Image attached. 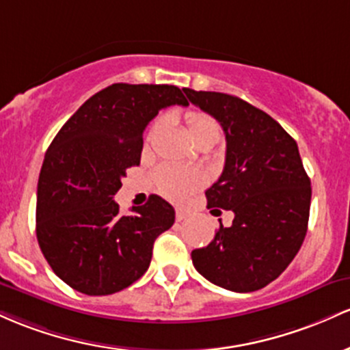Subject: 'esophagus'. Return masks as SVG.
<instances>
[{
  "mask_svg": "<svg viewBox=\"0 0 350 350\" xmlns=\"http://www.w3.org/2000/svg\"><path fill=\"white\" fill-rule=\"evenodd\" d=\"M187 217H188V211L182 210V208H176V213H175L176 221H183V219H185Z\"/></svg>",
  "mask_w": 350,
  "mask_h": 350,
  "instance_id": "34e87169",
  "label": "esophagus"
}]
</instances>
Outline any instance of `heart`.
<instances>
[{
    "label": "heart",
    "instance_id": "1",
    "mask_svg": "<svg viewBox=\"0 0 350 350\" xmlns=\"http://www.w3.org/2000/svg\"><path fill=\"white\" fill-rule=\"evenodd\" d=\"M188 135L191 140L198 145L210 144L213 145L221 135V127H219L218 120L208 116L205 112H188L185 117ZM159 124H154L148 131V139H152ZM155 182L159 190L162 191L168 198H185L196 188H200L205 183V175L203 172L195 170V168H183V167H174V165H163L157 170Z\"/></svg>",
    "mask_w": 350,
    "mask_h": 350
}]
</instances>
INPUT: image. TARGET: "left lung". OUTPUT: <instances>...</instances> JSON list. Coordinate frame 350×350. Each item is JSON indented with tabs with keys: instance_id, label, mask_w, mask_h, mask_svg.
Instances as JSON below:
<instances>
[{
	"instance_id": "obj_1",
	"label": "left lung",
	"mask_w": 350,
	"mask_h": 350,
	"mask_svg": "<svg viewBox=\"0 0 350 350\" xmlns=\"http://www.w3.org/2000/svg\"><path fill=\"white\" fill-rule=\"evenodd\" d=\"M183 92L221 124L225 168L205 195L213 215L221 213L218 207L234 213L233 225L219 221L210 245L191 251V261L219 288L258 291L288 268L304 241L311 180L296 140L268 113L230 94Z\"/></svg>"
}]
</instances>
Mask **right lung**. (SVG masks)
<instances>
[{
    "instance_id": "1",
    "label": "right lung",
    "mask_w": 350,
    "mask_h": 350,
    "mask_svg": "<svg viewBox=\"0 0 350 350\" xmlns=\"http://www.w3.org/2000/svg\"><path fill=\"white\" fill-rule=\"evenodd\" d=\"M188 105L167 84H112L62 125L38 182L36 237L54 273L88 296L129 288L148 269L155 239L174 225V206L150 195L120 215L113 195L140 163L144 131L168 105Z\"/></svg>"
}]
</instances>
